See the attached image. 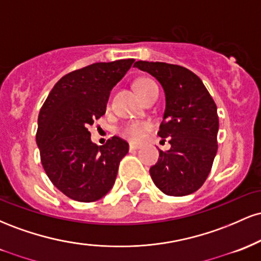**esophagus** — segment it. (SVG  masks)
<instances>
[{
	"instance_id": "34e87169",
	"label": "esophagus",
	"mask_w": 261,
	"mask_h": 261,
	"mask_svg": "<svg viewBox=\"0 0 261 261\" xmlns=\"http://www.w3.org/2000/svg\"><path fill=\"white\" fill-rule=\"evenodd\" d=\"M128 147H130L131 151H133V149H139L140 146L139 145H135V143H130V146H128Z\"/></svg>"
}]
</instances>
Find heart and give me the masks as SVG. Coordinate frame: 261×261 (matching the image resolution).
I'll return each instance as SVG.
<instances>
[{
  "instance_id": "b5f03b06",
  "label": "heart",
  "mask_w": 261,
  "mask_h": 261,
  "mask_svg": "<svg viewBox=\"0 0 261 261\" xmlns=\"http://www.w3.org/2000/svg\"><path fill=\"white\" fill-rule=\"evenodd\" d=\"M155 86V83L152 80L149 79H140L139 81L135 82V89L139 93V95L143 94L145 92H147L151 87ZM148 128V124L145 121H131L125 124L124 126L120 128V135L124 136L125 139L134 141V142H137L142 139L145 131Z\"/></svg>"
}]
</instances>
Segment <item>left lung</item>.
Segmentation results:
<instances>
[{"instance_id": "obj_1", "label": "left lung", "mask_w": 261, "mask_h": 261, "mask_svg": "<svg viewBox=\"0 0 261 261\" xmlns=\"http://www.w3.org/2000/svg\"><path fill=\"white\" fill-rule=\"evenodd\" d=\"M135 67L155 77L166 94L158 136L169 139L149 168L155 187L169 196H185L202 187L217 153V107L202 81L182 66L137 61Z\"/></svg>"}]
</instances>
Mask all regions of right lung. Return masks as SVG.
<instances>
[{
	"label": "right lung",
	"instance_id": "obj_1",
	"mask_svg": "<svg viewBox=\"0 0 261 261\" xmlns=\"http://www.w3.org/2000/svg\"><path fill=\"white\" fill-rule=\"evenodd\" d=\"M134 61L97 62L65 74L41 107L37 131L41 164L53 184L70 199L97 201L115 182L128 143L113 136L97 146L88 127L106 114L110 91Z\"/></svg>",
	"mask_w": 261,
	"mask_h": 261
}]
</instances>
